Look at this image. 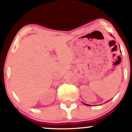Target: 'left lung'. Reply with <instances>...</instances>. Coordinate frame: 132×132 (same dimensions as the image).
Listing matches in <instances>:
<instances>
[{"label": "left lung", "mask_w": 132, "mask_h": 132, "mask_svg": "<svg viewBox=\"0 0 132 132\" xmlns=\"http://www.w3.org/2000/svg\"><path fill=\"white\" fill-rule=\"evenodd\" d=\"M110 35H111V36H113V35H112L111 34H110ZM109 100V101H110V100ZM109 101H107V102H105V103H107V102H109ZM84 104V105H86V106H91V105H89V104H85V103H83Z\"/></svg>", "instance_id": "8db88e82"}]
</instances>
